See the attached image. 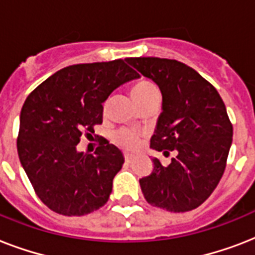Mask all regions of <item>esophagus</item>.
I'll use <instances>...</instances> for the list:
<instances>
[{"instance_id": "34e87169", "label": "esophagus", "mask_w": 255, "mask_h": 255, "mask_svg": "<svg viewBox=\"0 0 255 255\" xmlns=\"http://www.w3.org/2000/svg\"><path fill=\"white\" fill-rule=\"evenodd\" d=\"M124 160H126V161H131L132 155H129V153H127V152H126V153H124Z\"/></svg>"}]
</instances>
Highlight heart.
Here are the masks:
<instances>
[{
  "label": "heart",
  "mask_w": 255,
  "mask_h": 255,
  "mask_svg": "<svg viewBox=\"0 0 255 255\" xmlns=\"http://www.w3.org/2000/svg\"><path fill=\"white\" fill-rule=\"evenodd\" d=\"M131 94L135 98L136 102L141 104L147 99H149L151 96L157 95L159 90L153 82L148 81V79H140L131 86ZM140 137H141V135L139 132H136L135 129H131V128H120L112 133V141L116 145H119L124 149H128V151L137 148L140 143Z\"/></svg>",
  "instance_id": "heart-1"
}]
</instances>
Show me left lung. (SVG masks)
<instances>
[{"label":"left lung","instance_id":"left-lung-1","mask_svg":"<svg viewBox=\"0 0 255 255\" xmlns=\"http://www.w3.org/2000/svg\"><path fill=\"white\" fill-rule=\"evenodd\" d=\"M141 75L159 86L163 112L151 148L169 156V165L152 159L153 169L140 178L148 204L168 212L196 209L221 180L229 155L233 126L213 85L176 59L127 58Z\"/></svg>","mask_w":255,"mask_h":255}]
</instances>
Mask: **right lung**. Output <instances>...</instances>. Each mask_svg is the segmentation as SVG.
<instances>
[{"label":"right lung","mask_w":255,"mask_h":255,"mask_svg":"<svg viewBox=\"0 0 255 255\" xmlns=\"http://www.w3.org/2000/svg\"><path fill=\"white\" fill-rule=\"evenodd\" d=\"M139 74L123 59L59 70L26 98L19 118L18 157L35 193L62 216H85L106 204L123 153L100 137L92 155L77 151L102 124L103 102Z\"/></svg>","instance_id":"obj_1"}]
</instances>
